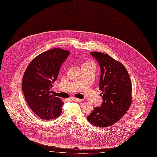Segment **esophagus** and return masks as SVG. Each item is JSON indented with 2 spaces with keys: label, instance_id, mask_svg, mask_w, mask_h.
Wrapping results in <instances>:
<instances>
[{
  "label": "esophagus",
  "instance_id": "34e87169",
  "mask_svg": "<svg viewBox=\"0 0 157 157\" xmlns=\"http://www.w3.org/2000/svg\"><path fill=\"white\" fill-rule=\"evenodd\" d=\"M71 100L74 101H76V102H80V101H82V100L77 98H74V97H72V98H71Z\"/></svg>",
  "mask_w": 157,
  "mask_h": 157
}]
</instances>
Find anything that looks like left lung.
Here are the masks:
<instances>
[{
	"mask_svg": "<svg viewBox=\"0 0 157 157\" xmlns=\"http://www.w3.org/2000/svg\"><path fill=\"white\" fill-rule=\"evenodd\" d=\"M90 54L100 66L99 87L103 102L100 107H94L87 119L96 127H108L120 120L131 105V80L121 63L101 52Z\"/></svg>",
	"mask_w": 157,
	"mask_h": 157,
	"instance_id": "8db88e82",
	"label": "left lung"
}]
</instances>
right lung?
<instances>
[{"label":"right lung","mask_w":157,"mask_h":157,"mask_svg":"<svg viewBox=\"0 0 157 157\" xmlns=\"http://www.w3.org/2000/svg\"><path fill=\"white\" fill-rule=\"evenodd\" d=\"M70 52L53 48L36 56L24 73L22 80L27 103L34 113L42 119L58 117L62 113L63 102L52 94V84L57 80L61 66Z\"/></svg>","instance_id":"obj_1"}]
</instances>
